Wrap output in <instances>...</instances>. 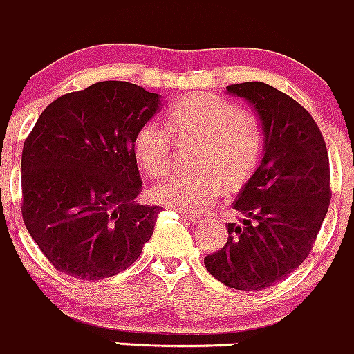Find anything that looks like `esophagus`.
<instances>
[{
	"instance_id": "1",
	"label": "esophagus",
	"mask_w": 354,
	"mask_h": 354,
	"mask_svg": "<svg viewBox=\"0 0 354 354\" xmlns=\"http://www.w3.org/2000/svg\"><path fill=\"white\" fill-rule=\"evenodd\" d=\"M185 221H189L190 224H201L202 217L201 216H184Z\"/></svg>"
}]
</instances>
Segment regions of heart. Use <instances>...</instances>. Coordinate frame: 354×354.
I'll list each match as a JSON object with an SVG mask.
<instances>
[{"label": "heart", "instance_id": "1", "mask_svg": "<svg viewBox=\"0 0 354 354\" xmlns=\"http://www.w3.org/2000/svg\"><path fill=\"white\" fill-rule=\"evenodd\" d=\"M167 125L149 120L133 137V157L149 176L169 170L174 137H198L196 176H170L152 187L158 204L198 212L207 209L224 189H241L259 169L264 156V133L256 118L236 103L209 93H192L174 103Z\"/></svg>", "mask_w": 354, "mask_h": 354}]
</instances>
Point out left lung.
Masks as SVG:
<instances>
[{"label": "left lung", "mask_w": 354, "mask_h": 354, "mask_svg": "<svg viewBox=\"0 0 354 354\" xmlns=\"http://www.w3.org/2000/svg\"><path fill=\"white\" fill-rule=\"evenodd\" d=\"M248 100L264 133L259 169L241 189L232 207L227 242L205 256V269L229 288L261 291L299 268L326 217L329 158L326 144L308 110L263 82L229 85Z\"/></svg>", "instance_id": "1"}]
</instances>
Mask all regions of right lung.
Wrapping results in <instances>:
<instances>
[{
  "instance_id": "obj_1",
  "label": "right lung",
  "mask_w": 354,
  "mask_h": 354,
  "mask_svg": "<svg viewBox=\"0 0 354 354\" xmlns=\"http://www.w3.org/2000/svg\"><path fill=\"white\" fill-rule=\"evenodd\" d=\"M162 97L129 82H98L51 102L21 156L23 221L58 271L98 281L125 271L152 237L162 207L140 205L138 127Z\"/></svg>"
}]
</instances>
